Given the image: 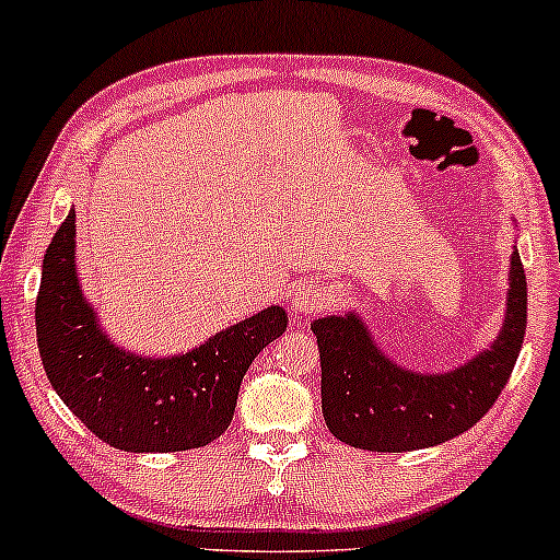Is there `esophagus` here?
I'll return each instance as SVG.
<instances>
[{"instance_id": "obj_1", "label": "esophagus", "mask_w": 560, "mask_h": 560, "mask_svg": "<svg viewBox=\"0 0 560 560\" xmlns=\"http://www.w3.org/2000/svg\"><path fill=\"white\" fill-rule=\"evenodd\" d=\"M324 305V292H320L318 284H302L298 292L292 294V307L294 313H305V316H311V313H316L318 307Z\"/></svg>"}]
</instances>
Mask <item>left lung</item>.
<instances>
[{
    "label": "left lung",
    "mask_w": 560,
    "mask_h": 560,
    "mask_svg": "<svg viewBox=\"0 0 560 560\" xmlns=\"http://www.w3.org/2000/svg\"><path fill=\"white\" fill-rule=\"evenodd\" d=\"M320 352V408L329 432L350 447L408 453L468 432L503 392L526 331V276L511 255L503 334L492 350L450 374H413L384 358L363 320L311 324Z\"/></svg>",
    "instance_id": "left-lung-1"
}]
</instances>
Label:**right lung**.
<instances>
[{"mask_svg":"<svg viewBox=\"0 0 560 560\" xmlns=\"http://www.w3.org/2000/svg\"><path fill=\"white\" fill-rule=\"evenodd\" d=\"M287 329L279 305L215 334L186 355H131L100 331L75 276V210L49 242L36 294L44 371L83 427L128 453L202 447L229 429L258 352Z\"/></svg>","mask_w":560,"mask_h":560,"instance_id":"add662e5","label":"right lung"}]
</instances>
